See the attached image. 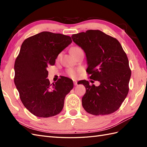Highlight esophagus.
<instances>
[{"label":"esophagus","instance_id":"esophagus-1","mask_svg":"<svg viewBox=\"0 0 147 147\" xmlns=\"http://www.w3.org/2000/svg\"><path fill=\"white\" fill-rule=\"evenodd\" d=\"M73 83H74V86H76V85L78 84V82L76 80H73Z\"/></svg>","mask_w":147,"mask_h":147}]
</instances>
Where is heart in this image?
<instances>
[{"label":"heart","mask_w":147,"mask_h":147,"mask_svg":"<svg viewBox=\"0 0 147 147\" xmlns=\"http://www.w3.org/2000/svg\"><path fill=\"white\" fill-rule=\"evenodd\" d=\"M83 51V50H82L81 47L76 46V47H73L71 49V53L73 54V55H74V54L76 53L79 52V51ZM80 71V69H69L67 71V73L68 75H69V76H70L71 77H76Z\"/></svg>","instance_id":"heart-1"}]
</instances>
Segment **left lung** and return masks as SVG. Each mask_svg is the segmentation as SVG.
<instances>
[{
  "label": "left lung",
  "mask_w": 147,
  "mask_h": 147,
  "mask_svg": "<svg viewBox=\"0 0 147 147\" xmlns=\"http://www.w3.org/2000/svg\"><path fill=\"white\" fill-rule=\"evenodd\" d=\"M86 56V72L100 81L98 86L80 81L86 88L82 105L88 113L105 115L118 110L129 91L131 70L127 54L118 40L99 30H88L71 36Z\"/></svg>",
  "instance_id": "1"
}]
</instances>
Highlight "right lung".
Listing matches in <instances>:
<instances>
[{"instance_id":"obj_1","label":"right lung","mask_w":147,"mask_h":147,"mask_svg":"<svg viewBox=\"0 0 147 147\" xmlns=\"http://www.w3.org/2000/svg\"><path fill=\"white\" fill-rule=\"evenodd\" d=\"M72 42L71 37L44 31L24 40L14 64V83L24 106L38 117L55 116L62 111L72 80L63 76L55 84L46 78L59 54Z\"/></svg>"}]
</instances>
